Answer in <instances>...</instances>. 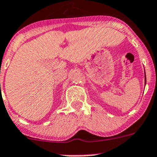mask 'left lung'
Listing matches in <instances>:
<instances>
[{
	"instance_id": "obj_1",
	"label": "left lung",
	"mask_w": 157,
	"mask_h": 157,
	"mask_svg": "<svg viewBox=\"0 0 157 157\" xmlns=\"http://www.w3.org/2000/svg\"><path fill=\"white\" fill-rule=\"evenodd\" d=\"M145 84H146V74H145Z\"/></svg>"
}]
</instances>
